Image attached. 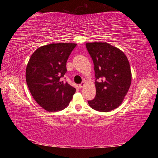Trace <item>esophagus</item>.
<instances>
[{
    "label": "esophagus",
    "instance_id": "obj_1",
    "mask_svg": "<svg viewBox=\"0 0 158 158\" xmlns=\"http://www.w3.org/2000/svg\"><path fill=\"white\" fill-rule=\"evenodd\" d=\"M84 85H85V82H84V81H83V82H81V84H79V88H80V89H82V88L84 87Z\"/></svg>",
    "mask_w": 158,
    "mask_h": 158
}]
</instances>
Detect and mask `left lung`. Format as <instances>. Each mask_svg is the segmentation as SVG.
Returning <instances> with one entry per match:
<instances>
[{"label":"left lung","mask_w":158,"mask_h":158,"mask_svg":"<svg viewBox=\"0 0 158 158\" xmlns=\"http://www.w3.org/2000/svg\"><path fill=\"white\" fill-rule=\"evenodd\" d=\"M85 47L94 64L96 95L89 100L90 107L107 112L118 107L132 81L129 61L125 53L106 42H93Z\"/></svg>","instance_id":"obj_1"}]
</instances>
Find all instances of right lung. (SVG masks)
<instances>
[{"label":"right lung","instance_id":"right-lung-1","mask_svg":"<svg viewBox=\"0 0 158 158\" xmlns=\"http://www.w3.org/2000/svg\"><path fill=\"white\" fill-rule=\"evenodd\" d=\"M77 46L74 43H53L37 49L26 70L29 90L36 102L47 111L63 110L68 106L76 89L61 81L66 63Z\"/></svg>","mask_w":158,"mask_h":158}]
</instances>
